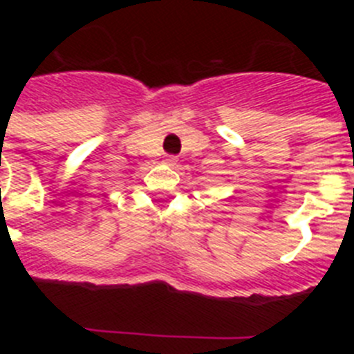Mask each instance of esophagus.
I'll use <instances>...</instances> for the list:
<instances>
[{
  "label": "esophagus",
  "instance_id": "obj_1",
  "mask_svg": "<svg viewBox=\"0 0 354 354\" xmlns=\"http://www.w3.org/2000/svg\"><path fill=\"white\" fill-rule=\"evenodd\" d=\"M165 162H167L168 167H174L175 162H177V158H175V156H167V158H165Z\"/></svg>",
  "mask_w": 354,
  "mask_h": 354
}]
</instances>
